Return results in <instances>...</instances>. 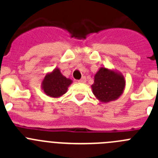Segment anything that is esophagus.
Masks as SVG:
<instances>
[{
  "label": "esophagus",
  "instance_id": "esophagus-1",
  "mask_svg": "<svg viewBox=\"0 0 158 158\" xmlns=\"http://www.w3.org/2000/svg\"><path fill=\"white\" fill-rule=\"evenodd\" d=\"M85 81H86V77H82L81 79V80L78 81V82H79V83H85Z\"/></svg>",
  "mask_w": 158,
  "mask_h": 158
}]
</instances>
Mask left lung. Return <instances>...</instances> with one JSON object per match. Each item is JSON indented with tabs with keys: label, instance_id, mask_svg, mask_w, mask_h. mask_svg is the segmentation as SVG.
Wrapping results in <instances>:
<instances>
[{
	"label": "left lung",
	"instance_id": "8db88e82",
	"mask_svg": "<svg viewBox=\"0 0 158 158\" xmlns=\"http://www.w3.org/2000/svg\"><path fill=\"white\" fill-rule=\"evenodd\" d=\"M126 87V80L120 72L115 69L100 67L94 75L91 86L93 93L101 103H109L122 96Z\"/></svg>",
	"mask_w": 158,
	"mask_h": 158
}]
</instances>
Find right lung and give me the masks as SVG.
Returning <instances> with one entry per match:
<instances>
[{"label":"right lung","instance_id":"right-lung-1","mask_svg":"<svg viewBox=\"0 0 158 158\" xmlns=\"http://www.w3.org/2000/svg\"><path fill=\"white\" fill-rule=\"evenodd\" d=\"M73 81L65 77L58 67L47 73L41 83V89L47 96L51 98H59L67 93Z\"/></svg>","mask_w":158,"mask_h":158}]
</instances>
